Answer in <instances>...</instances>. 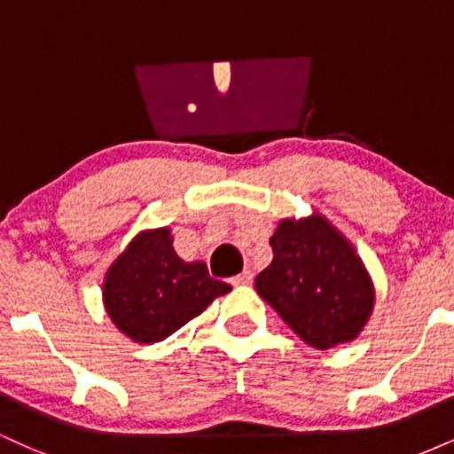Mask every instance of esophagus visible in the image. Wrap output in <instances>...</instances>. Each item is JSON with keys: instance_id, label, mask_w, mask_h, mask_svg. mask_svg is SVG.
<instances>
[{"instance_id": "obj_1", "label": "esophagus", "mask_w": 454, "mask_h": 454, "mask_svg": "<svg viewBox=\"0 0 454 454\" xmlns=\"http://www.w3.org/2000/svg\"><path fill=\"white\" fill-rule=\"evenodd\" d=\"M252 279H254L252 270H243L241 275L232 278V286H247V284H252Z\"/></svg>"}]
</instances>
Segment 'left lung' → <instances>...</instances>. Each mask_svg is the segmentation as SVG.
Masks as SVG:
<instances>
[{
	"mask_svg": "<svg viewBox=\"0 0 454 454\" xmlns=\"http://www.w3.org/2000/svg\"><path fill=\"white\" fill-rule=\"evenodd\" d=\"M256 293L316 350L350 343L373 314L376 288L356 247L322 213L284 217Z\"/></svg>",
	"mask_w": 454,
	"mask_h": 454,
	"instance_id": "8db88e82",
	"label": "left lung"
}]
</instances>
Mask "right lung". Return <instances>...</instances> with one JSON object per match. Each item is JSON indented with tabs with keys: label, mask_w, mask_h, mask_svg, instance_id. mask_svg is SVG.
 <instances>
[{
	"label": "right lung",
	"mask_w": 454,
	"mask_h": 454,
	"mask_svg": "<svg viewBox=\"0 0 454 454\" xmlns=\"http://www.w3.org/2000/svg\"><path fill=\"white\" fill-rule=\"evenodd\" d=\"M232 286L213 279L202 260L176 256L170 226L147 228L113 260L102 281V303L123 335L158 343L194 320Z\"/></svg>",
	"instance_id": "obj_1"
}]
</instances>
